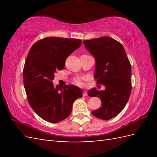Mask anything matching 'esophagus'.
I'll use <instances>...</instances> for the list:
<instances>
[{"mask_svg":"<svg viewBox=\"0 0 157 157\" xmlns=\"http://www.w3.org/2000/svg\"><path fill=\"white\" fill-rule=\"evenodd\" d=\"M88 94V93H87V91H86V90H84V92H83V96H86Z\"/></svg>","mask_w":157,"mask_h":157,"instance_id":"obj_1","label":"esophagus"}]
</instances>
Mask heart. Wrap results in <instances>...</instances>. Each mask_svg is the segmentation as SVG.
<instances>
[{
	"label": "heart",
	"mask_w": 157,
	"mask_h": 157,
	"mask_svg": "<svg viewBox=\"0 0 157 157\" xmlns=\"http://www.w3.org/2000/svg\"><path fill=\"white\" fill-rule=\"evenodd\" d=\"M85 79V78H75L73 79V83L79 87H82L84 86Z\"/></svg>",
	"instance_id": "1"
}]
</instances>
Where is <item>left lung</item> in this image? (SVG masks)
<instances>
[{"mask_svg":"<svg viewBox=\"0 0 157 157\" xmlns=\"http://www.w3.org/2000/svg\"><path fill=\"white\" fill-rule=\"evenodd\" d=\"M86 49L96 60L94 78L97 84L105 86V90L92 88L90 97L101 100L100 109L92 115L103 120L115 117L124 109L132 91L131 64L121 43L108 36L86 40Z\"/></svg>","mask_w":157,"mask_h":157,"instance_id":"1","label":"left lung"}]
</instances>
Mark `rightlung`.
Listing matches in <instances>:
<instances>
[{"mask_svg": "<svg viewBox=\"0 0 157 157\" xmlns=\"http://www.w3.org/2000/svg\"><path fill=\"white\" fill-rule=\"evenodd\" d=\"M75 38L48 37L35 42L29 50L23 71L27 98L38 116L52 123L70 115L73 103L82 97V90L73 85L55 87L54 73L62 70L67 58L82 45Z\"/></svg>", "mask_w": 157, "mask_h": 157, "instance_id": "right-lung-1", "label": "right lung"}]
</instances>
